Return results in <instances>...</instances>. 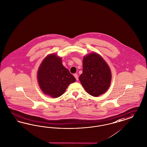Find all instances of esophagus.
I'll return each instance as SVG.
<instances>
[{"instance_id": "esophagus-1", "label": "esophagus", "mask_w": 147, "mask_h": 147, "mask_svg": "<svg viewBox=\"0 0 147 147\" xmlns=\"http://www.w3.org/2000/svg\"><path fill=\"white\" fill-rule=\"evenodd\" d=\"M74 76L75 77L76 80L78 81V74H74Z\"/></svg>"}]
</instances>
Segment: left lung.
Here are the masks:
<instances>
[{
	"mask_svg": "<svg viewBox=\"0 0 147 147\" xmlns=\"http://www.w3.org/2000/svg\"><path fill=\"white\" fill-rule=\"evenodd\" d=\"M111 80L110 68L100 55L92 53L84 57L83 71L79 80L88 93L95 97L105 93Z\"/></svg>",
	"mask_w": 147,
	"mask_h": 147,
	"instance_id": "1",
	"label": "left lung"
}]
</instances>
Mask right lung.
I'll return each instance as SVG.
<instances>
[{
  "mask_svg": "<svg viewBox=\"0 0 147 147\" xmlns=\"http://www.w3.org/2000/svg\"><path fill=\"white\" fill-rule=\"evenodd\" d=\"M38 81L42 92L52 98L62 95L76 78L63 66L62 59L55 54L45 58L38 71Z\"/></svg>",
  "mask_w": 147,
  "mask_h": 147,
  "instance_id": "1",
  "label": "right lung"
}]
</instances>
